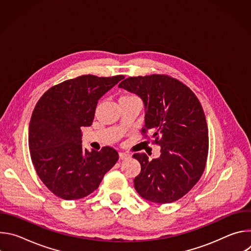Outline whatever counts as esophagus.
Segmentation results:
<instances>
[{
    "label": "esophagus",
    "mask_w": 251,
    "mask_h": 251,
    "mask_svg": "<svg viewBox=\"0 0 251 251\" xmlns=\"http://www.w3.org/2000/svg\"><path fill=\"white\" fill-rule=\"evenodd\" d=\"M129 156H130L129 154H127V153H124V152H120V153H119V158H120V159H122V160H123V159H126V158H128Z\"/></svg>",
    "instance_id": "1"
}]
</instances>
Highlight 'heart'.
Segmentation results:
<instances>
[{"label":"heart","mask_w":251,"mask_h":251,"mask_svg":"<svg viewBox=\"0 0 251 251\" xmlns=\"http://www.w3.org/2000/svg\"><path fill=\"white\" fill-rule=\"evenodd\" d=\"M130 97H134V96H130V95H124V96H122L121 98H130Z\"/></svg>","instance_id":"heart-1"}]
</instances>
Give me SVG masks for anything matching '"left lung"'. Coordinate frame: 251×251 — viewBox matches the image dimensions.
Masks as SVG:
<instances>
[{
    "label": "left lung",
    "instance_id": "1",
    "mask_svg": "<svg viewBox=\"0 0 251 251\" xmlns=\"http://www.w3.org/2000/svg\"><path fill=\"white\" fill-rule=\"evenodd\" d=\"M118 87L138 95L145 107V127L161 155L133 157L141 165L134 178L137 193L150 201L169 203L184 197L201 176L208 152V130L202 107L184 83L168 75L129 77Z\"/></svg>",
    "mask_w": 251,
    "mask_h": 251
}]
</instances>
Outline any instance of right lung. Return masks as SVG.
I'll return each instance as SVG.
<instances>
[{
    "label": "right lung",
    "instance_id": "1",
    "mask_svg": "<svg viewBox=\"0 0 251 251\" xmlns=\"http://www.w3.org/2000/svg\"><path fill=\"white\" fill-rule=\"evenodd\" d=\"M123 75H82L50 88L35 105L28 127V148L38 176L55 196L82 199L94 192L118 161L111 147L82 148L81 127L94 119L98 100Z\"/></svg>",
    "mask_w": 251,
    "mask_h": 251
}]
</instances>
